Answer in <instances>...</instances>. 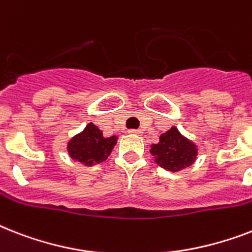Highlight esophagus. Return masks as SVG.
Instances as JSON below:
<instances>
[{
    "label": "esophagus",
    "mask_w": 252,
    "mask_h": 252,
    "mask_svg": "<svg viewBox=\"0 0 252 252\" xmlns=\"http://www.w3.org/2000/svg\"><path fill=\"white\" fill-rule=\"evenodd\" d=\"M129 133L130 134H137V136H140V134H142V130H140V129H130Z\"/></svg>",
    "instance_id": "34e87169"
}]
</instances>
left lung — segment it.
Returning a JSON list of instances; mask_svg holds the SVG:
<instances>
[{
    "instance_id": "obj_1",
    "label": "left lung",
    "mask_w": 252,
    "mask_h": 252,
    "mask_svg": "<svg viewBox=\"0 0 252 252\" xmlns=\"http://www.w3.org/2000/svg\"><path fill=\"white\" fill-rule=\"evenodd\" d=\"M154 162L167 171L178 172L195 163L199 148L195 142L180 133L175 126L159 136L157 144L150 145Z\"/></svg>"
}]
</instances>
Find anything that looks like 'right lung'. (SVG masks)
<instances>
[{
  "mask_svg": "<svg viewBox=\"0 0 252 252\" xmlns=\"http://www.w3.org/2000/svg\"><path fill=\"white\" fill-rule=\"evenodd\" d=\"M116 142V134L104 137L102 130L94 123H89L82 132L69 140L66 150L73 161L80 162L85 166H93L106 161Z\"/></svg>",
  "mask_w": 252,
  "mask_h": 252,
  "instance_id": "add662e5",
  "label": "right lung"
}]
</instances>
